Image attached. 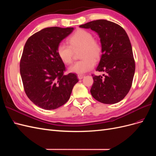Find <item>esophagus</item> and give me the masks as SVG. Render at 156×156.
I'll return each mask as SVG.
<instances>
[{
    "label": "esophagus",
    "instance_id": "1",
    "mask_svg": "<svg viewBox=\"0 0 156 156\" xmlns=\"http://www.w3.org/2000/svg\"><path fill=\"white\" fill-rule=\"evenodd\" d=\"M84 77V75H77V77L79 79H82Z\"/></svg>",
    "mask_w": 156,
    "mask_h": 156
}]
</instances>
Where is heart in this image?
Wrapping results in <instances>:
<instances>
[{
  "mask_svg": "<svg viewBox=\"0 0 156 156\" xmlns=\"http://www.w3.org/2000/svg\"><path fill=\"white\" fill-rule=\"evenodd\" d=\"M68 42L69 46L63 43L60 44L56 48V53L60 59L64 64L72 63L73 51L81 48L80 58L82 60L75 62L68 68L71 73L81 75L92 69L95 65V61L100 60L102 48L98 42L94 40L90 32L79 29L71 36Z\"/></svg>",
  "mask_w": 156,
  "mask_h": 156,
  "instance_id": "heart-1",
  "label": "heart"
}]
</instances>
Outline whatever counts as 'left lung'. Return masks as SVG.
Returning a JSON list of instances; mask_svg holds the SVG:
<instances>
[{
    "label": "left lung",
    "instance_id": "left-lung-1",
    "mask_svg": "<svg viewBox=\"0 0 156 156\" xmlns=\"http://www.w3.org/2000/svg\"><path fill=\"white\" fill-rule=\"evenodd\" d=\"M79 27L95 31L101 45L102 55L96 71L104 72L107 75L103 78L92 75V97L105 104L120 101L129 91L135 70L132 47L126 32L120 25L105 20L92 21Z\"/></svg>",
    "mask_w": 156,
    "mask_h": 156
}]
</instances>
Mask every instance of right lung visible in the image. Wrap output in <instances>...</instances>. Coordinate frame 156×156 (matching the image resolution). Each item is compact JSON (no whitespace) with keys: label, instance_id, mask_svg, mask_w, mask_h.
Segmentation results:
<instances>
[{"label":"right lung","instance_id":"1","mask_svg":"<svg viewBox=\"0 0 156 156\" xmlns=\"http://www.w3.org/2000/svg\"><path fill=\"white\" fill-rule=\"evenodd\" d=\"M73 27L45 28L27 40L20 61V73L27 96L45 110L66 103L79 80L76 74L64 75L65 65L56 48L73 30Z\"/></svg>","mask_w":156,"mask_h":156}]
</instances>
